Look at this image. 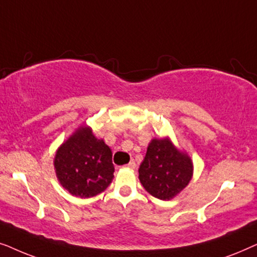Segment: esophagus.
I'll list each match as a JSON object with an SVG mask.
<instances>
[{"instance_id": "obj_1", "label": "esophagus", "mask_w": 257, "mask_h": 257, "mask_svg": "<svg viewBox=\"0 0 257 257\" xmlns=\"http://www.w3.org/2000/svg\"><path fill=\"white\" fill-rule=\"evenodd\" d=\"M126 166H127L128 168H136V163H135V160H131L130 161V163L126 165Z\"/></svg>"}]
</instances>
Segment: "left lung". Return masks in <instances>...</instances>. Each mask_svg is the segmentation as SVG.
I'll list each match as a JSON object with an SVG mask.
<instances>
[{"label": "left lung", "instance_id": "left-lung-1", "mask_svg": "<svg viewBox=\"0 0 257 257\" xmlns=\"http://www.w3.org/2000/svg\"><path fill=\"white\" fill-rule=\"evenodd\" d=\"M192 173L187 154L179 152L168 139H153L139 167V180L154 198L171 200L188 185Z\"/></svg>", "mask_w": 257, "mask_h": 257}]
</instances>
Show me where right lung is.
Here are the masks:
<instances>
[{
	"mask_svg": "<svg viewBox=\"0 0 257 257\" xmlns=\"http://www.w3.org/2000/svg\"><path fill=\"white\" fill-rule=\"evenodd\" d=\"M55 168L63 187L83 199L105 191L114 172L110 147L97 139L90 127H80L59 147Z\"/></svg>",
	"mask_w": 257,
	"mask_h": 257,
	"instance_id": "obj_1",
	"label": "right lung"
}]
</instances>
